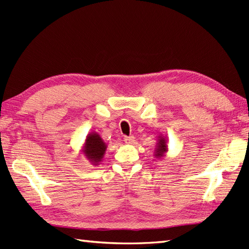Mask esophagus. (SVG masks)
Instances as JSON below:
<instances>
[{"mask_svg": "<svg viewBox=\"0 0 249 249\" xmlns=\"http://www.w3.org/2000/svg\"><path fill=\"white\" fill-rule=\"evenodd\" d=\"M124 141H125L126 144H133V142L135 141V138H134L133 136H130V137H124Z\"/></svg>", "mask_w": 249, "mask_h": 249, "instance_id": "34e87169", "label": "esophagus"}]
</instances>
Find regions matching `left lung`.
Returning a JSON list of instances; mask_svg holds the SVG:
<instances>
[{
	"instance_id": "1",
	"label": "left lung",
	"mask_w": 249,
	"mask_h": 249,
	"mask_svg": "<svg viewBox=\"0 0 249 249\" xmlns=\"http://www.w3.org/2000/svg\"><path fill=\"white\" fill-rule=\"evenodd\" d=\"M167 152H168L167 138L165 136L160 135L157 137V142L154 150V156L156 158H161L166 155Z\"/></svg>"
}]
</instances>
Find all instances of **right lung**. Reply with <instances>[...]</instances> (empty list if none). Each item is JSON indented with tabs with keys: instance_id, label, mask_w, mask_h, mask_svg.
Instances as JSON below:
<instances>
[{
	"instance_id": "1",
	"label": "right lung",
	"mask_w": 249,
	"mask_h": 249,
	"mask_svg": "<svg viewBox=\"0 0 249 249\" xmlns=\"http://www.w3.org/2000/svg\"><path fill=\"white\" fill-rule=\"evenodd\" d=\"M106 150H107V144L105 143L102 137L95 131H92L87 136L81 153L89 162H92V165L96 166L103 160Z\"/></svg>"
}]
</instances>
